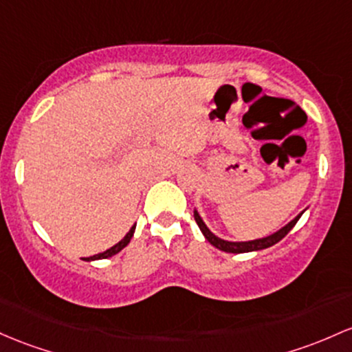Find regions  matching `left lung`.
Segmentation results:
<instances>
[{
    "instance_id": "obj_1",
    "label": "left lung",
    "mask_w": 352,
    "mask_h": 352,
    "mask_svg": "<svg viewBox=\"0 0 352 352\" xmlns=\"http://www.w3.org/2000/svg\"><path fill=\"white\" fill-rule=\"evenodd\" d=\"M299 214L294 220H291V222L287 223V226L283 227L280 230H277L276 234L269 235V237H264V239H256V241H249V242H229V241H222V239L215 237L214 234L210 232V230L207 229V226L204 223V220L200 219L199 212H194V217H195V222L197 226L200 227V230H202V234L206 235V239L208 242H210L212 245L217 247V249L223 250V252H229V254H244V252H254V250H262V249H267V247L277 244L279 241H283V239L287 235L289 232H291L292 227L296 226L297 220L300 219Z\"/></svg>"
}]
</instances>
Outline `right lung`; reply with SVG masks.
Returning a JSON list of instances; mask_svg holds the SVG:
<instances>
[{
    "label": "right lung",
    "instance_id": "1",
    "mask_svg": "<svg viewBox=\"0 0 352 352\" xmlns=\"http://www.w3.org/2000/svg\"><path fill=\"white\" fill-rule=\"evenodd\" d=\"M133 232H135V226L132 227V229L129 230V234H126L125 237H123L122 241L118 242V244H115L113 247H110V249L105 250V252H102V254H96V256H91V257H88V258H85V261H98V258H107V257H111V256H115V254H118L120 250L123 249V247H126V245H129L130 239L133 237Z\"/></svg>",
    "mask_w": 352,
    "mask_h": 352
}]
</instances>
